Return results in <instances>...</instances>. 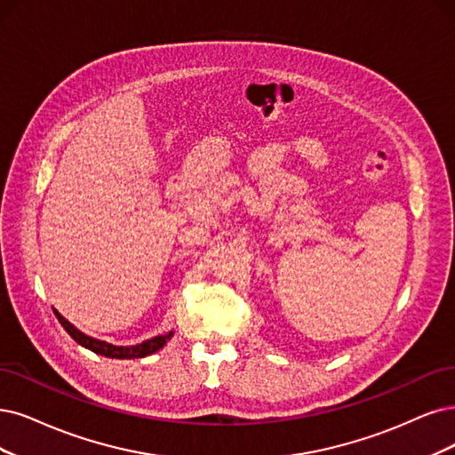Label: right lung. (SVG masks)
I'll use <instances>...</instances> for the list:
<instances>
[{
  "label": "right lung",
  "mask_w": 455,
  "mask_h": 455,
  "mask_svg": "<svg viewBox=\"0 0 455 455\" xmlns=\"http://www.w3.org/2000/svg\"><path fill=\"white\" fill-rule=\"evenodd\" d=\"M54 315L60 321V324L63 326V330L71 335V338L84 348H88L92 352H95V355H100V356H107V358H116V360H134V358H146L149 355H154V352L161 350L168 341H171V338L174 335V331H166L163 335H156V338L151 339H146L139 345H127V347H116L112 343H107V341H100V339H95V338H90V335H86L84 331H80L78 328H75L67 318H63L56 309H54Z\"/></svg>",
  "instance_id": "obj_1"
}]
</instances>
